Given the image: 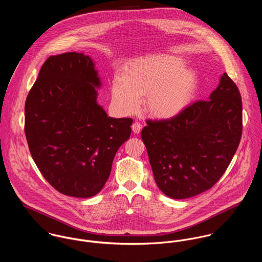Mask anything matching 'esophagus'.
I'll use <instances>...</instances> for the list:
<instances>
[{
  "label": "esophagus",
  "mask_w": 262,
  "mask_h": 262,
  "mask_svg": "<svg viewBox=\"0 0 262 262\" xmlns=\"http://www.w3.org/2000/svg\"><path fill=\"white\" fill-rule=\"evenodd\" d=\"M141 129H142V125H141L139 122H135V123H133V125H132V130H133V132H134L135 134L140 133Z\"/></svg>",
  "instance_id": "1"
}]
</instances>
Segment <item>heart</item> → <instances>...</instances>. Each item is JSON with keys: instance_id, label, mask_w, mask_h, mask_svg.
<instances>
[{"instance_id": "obj_1", "label": "heart", "mask_w": 262, "mask_h": 262, "mask_svg": "<svg viewBox=\"0 0 262 262\" xmlns=\"http://www.w3.org/2000/svg\"><path fill=\"white\" fill-rule=\"evenodd\" d=\"M196 89V76L184 68L183 59L170 55H151L130 64L123 77H114V104L128 114L140 107L141 98L150 115L167 119L182 112Z\"/></svg>"}]
</instances>
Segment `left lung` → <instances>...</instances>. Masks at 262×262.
Returning a JSON list of instances; mask_svg holds the SVG:
<instances>
[{
  "instance_id": "8db88e82",
  "label": "left lung",
  "mask_w": 262,
  "mask_h": 262,
  "mask_svg": "<svg viewBox=\"0 0 262 262\" xmlns=\"http://www.w3.org/2000/svg\"><path fill=\"white\" fill-rule=\"evenodd\" d=\"M141 138L155 183L171 199H187L213 187L224 174L242 135V102L225 73L209 100L177 116L147 120Z\"/></svg>"
}]
</instances>
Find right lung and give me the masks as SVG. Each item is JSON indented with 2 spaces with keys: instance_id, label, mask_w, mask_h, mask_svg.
I'll list each match as a JSON object with an SVG mask.
<instances>
[{
  "instance_id": "add662e5",
  "label": "right lung",
  "mask_w": 262,
  "mask_h": 262,
  "mask_svg": "<svg viewBox=\"0 0 262 262\" xmlns=\"http://www.w3.org/2000/svg\"><path fill=\"white\" fill-rule=\"evenodd\" d=\"M101 81L90 56H49L25 103V135L44 179L59 192L90 198L105 186L131 118L108 117L97 104Z\"/></svg>"
}]
</instances>
